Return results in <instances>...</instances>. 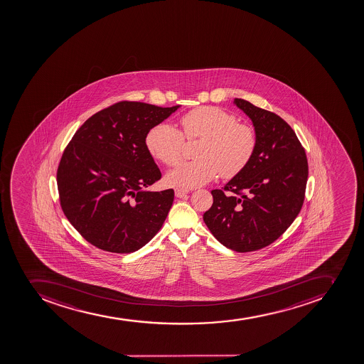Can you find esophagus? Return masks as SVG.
I'll use <instances>...</instances> for the list:
<instances>
[{
  "instance_id": "1",
  "label": "esophagus",
  "mask_w": 364,
  "mask_h": 364,
  "mask_svg": "<svg viewBox=\"0 0 364 364\" xmlns=\"http://www.w3.org/2000/svg\"><path fill=\"white\" fill-rule=\"evenodd\" d=\"M174 193H176V196H177V198H183L186 194H188V191L183 190V188H176Z\"/></svg>"
}]
</instances>
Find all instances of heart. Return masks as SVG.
I'll list each match as a JSON object with an SVG mask.
<instances>
[{
    "mask_svg": "<svg viewBox=\"0 0 364 364\" xmlns=\"http://www.w3.org/2000/svg\"><path fill=\"white\" fill-rule=\"evenodd\" d=\"M181 132L170 123H158L145 135L149 154L166 165H174L183 156V137L201 139L196 161H183L168 171V185L193 188L219 177L241 173L254 157L257 136L250 126L238 123L235 115L216 107H200L181 116Z\"/></svg>",
    "mask_w": 364,
    "mask_h": 364,
    "instance_id": "heart-1",
    "label": "heart"
}]
</instances>
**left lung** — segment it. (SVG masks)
<instances>
[{
    "label": "left lung",
    "mask_w": 364,
    "mask_h": 364,
    "mask_svg": "<svg viewBox=\"0 0 364 364\" xmlns=\"http://www.w3.org/2000/svg\"><path fill=\"white\" fill-rule=\"evenodd\" d=\"M234 103L251 119L257 146L241 173L212 191L203 221L221 245L248 252L271 245L292 225L305 199L309 164L296 132L280 116L243 99Z\"/></svg>",
    "instance_id": "8db88e82"
}]
</instances>
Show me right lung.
Wrapping results in <instances>:
<instances>
[{"label": "right lung", "instance_id": "obj_1", "mask_svg": "<svg viewBox=\"0 0 364 364\" xmlns=\"http://www.w3.org/2000/svg\"><path fill=\"white\" fill-rule=\"evenodd\" d=\"M179 107L121 101L90 116L72 137L57 171L59 199L90 245L129 254L161 228L174 192L144 190L161 177L144 139Z\"/></svg>", "mask_w": 364, "mask_h": 364}]
</instances>
